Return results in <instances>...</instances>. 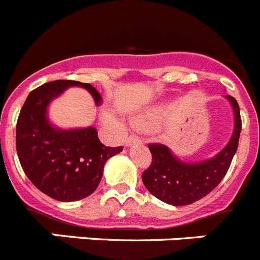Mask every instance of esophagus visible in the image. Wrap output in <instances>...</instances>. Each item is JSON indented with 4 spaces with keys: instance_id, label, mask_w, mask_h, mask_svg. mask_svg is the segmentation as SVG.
<instances>
[{
    "instance_id": "1",
    "label": "esophagus",
    "mask_w": 260,
    "mask_h": 260,
    "mask_svg": "<svg viewBox=\"0 0 260 260\" xmlns=\"http://www.w3.org/2000/svg\"><path fill=\"white\" fill-rule=\"evenodd\" d=\"M141 138H138V137H135V135H130V137H127L125 139V144L127 147H130V146H133V144H137V143H141Z\"/></svg>"
}]
</instances>
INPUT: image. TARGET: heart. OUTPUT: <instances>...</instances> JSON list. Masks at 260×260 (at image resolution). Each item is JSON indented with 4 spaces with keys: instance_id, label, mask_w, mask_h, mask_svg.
Listing matches in <instances>:
<instances>
[{
    "instance_id": "1",
    "label": "heart",
    "mask_w": 260,
    "mask_h": 260,
    "mask_svg": "<svg viewBox=\"0 0 260 260\" xmlns=\"http://www.w3.org/2000/svg\"><path fill=\"white\" fill-rule=\"evenodd\" d=\"M160 116H161V109H151L138 118V123L142 127L151 128L155 126V123L157 122V119L160 118Z\"/></svg>"
}]
</instances>
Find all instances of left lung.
Instances as JSON below:
<instances>
[{"label": "left lung", "mask_w": 260, "mask_h": 260, "mask_svg": "<svg viewBox=\"0 0 260 260\" xmlns=\"http://www.w3.org/2000/svg\"><path fill=\"white\" fill-rule=\"evenodd\" d=\"M225 99L233 108V134L226 146L213 157L198 162H186L164 144H148L152 162L143 172L142 180L153 197L172 206H186L204 198L221 182L237 151L242 128L237 100L229 95Z\"/></svg>", "instance_id": "obj_1"}]
</instances>
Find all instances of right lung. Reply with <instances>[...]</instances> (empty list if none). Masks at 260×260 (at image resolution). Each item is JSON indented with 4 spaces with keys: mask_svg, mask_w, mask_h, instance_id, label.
<instances>
[{
    "mask_svg": "<svg viewBox=\"0 0 260 260\" xmlns=\"http://www.w3.org/2000/svg\"><path fill=\"white\" fill-rule=\"evenodd\" d=\"M69 87L86 88L96 105L102 103L92 84L53 80L29 92L17 122V152L23 171L41 192L59 202L92 194L108 158L123 150L122 146H104L92 126L65 130L50 123L48 107Z\"/></svg>",
    "mask_w": 260,
    "mask_h": 260,
    "instance_id": "add662e5",
    "label": "right lung"
}]
</instances>
